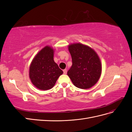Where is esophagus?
Instances as JSON below:
<instances>
[{"label": "esophagus", "mask_w": 132, "mask_h": 132, "mask_svg": "<svg viewBox=\"0 0 132 132\" xmlns=\"http://www.w3.org/2000/svg\"><path fill=\"white\" fill-rule=\"evenodd\" d=\"M67 69H64V70H63V73L64 74H67Z\"/></svg>", "instance_id": "34e87169"}]
</instances>
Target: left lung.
<instances>
[{
	"mask_svg": "<svg viewBox=\"0 0 132 132\" xmlns=\"http://www.w3.org/2000/svg\"><path fill=\"white\" fill-rule=\"evenodd\" d=\"M68 50L73 64L67 75L76 87L91 88L101 75L102 64L98 54L90 47L80 43L70 44Z\"/></svg>",
	"mask_w": 132,
	"mask_h": 132,
	"instance_id": "obj_1",
	"label": "left lung"
}]
</instances>
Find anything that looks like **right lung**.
<instances>
[{
	"label": "right lung",
	"mask_w": 132,
	"mask_h": 132,
	"mask_svg": "<svg viewBox=\"0 0 132 132\" xmlns=\"http://www.w3.org/2000/svg\"><path fill=\"white\" fill-rule=\"evenodd\" d=\"M54 50L46 46L39 51L32 61L29 78L32 84L41 90L51 89L63 71L54 61Z\"/></svg>",
	"instance_id": "1"
}]
</instances>
